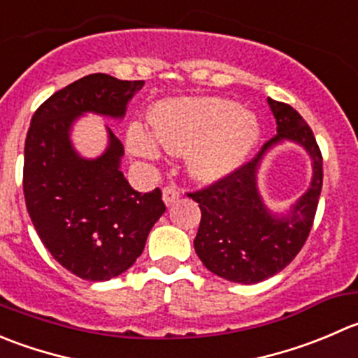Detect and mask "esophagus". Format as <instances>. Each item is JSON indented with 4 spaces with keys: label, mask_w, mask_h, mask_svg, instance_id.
Listing matches in <instances>:
<instances>
[{
    "label": "esophagus",
    "mask_w": 358,
    "mask_h": 358,
    "mask_svg": "<svg viewBox=\"0 0 358 358\" xmlns=\"http://www.w3.org/2000/svg\"><path fill=\"white\" fill-rule=\"evenodd\" d=\"M180 196H182V192H180L178 187H175V185H168V187H164V190H162V199H164V203L168 204V206L169 204L175 203Z\"/></svg>",
    "instance_id": "esophagus-1"
}]
</instances>
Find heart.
<instances>
[{
  "label": "heart",
  "instance_id": "1",
  "mask_svg": "<svg viewBox=\"0 0 358 358\" xmlns=\"http://www.w3.org/2000/svg\"><path fill=\"white\" fill-rule=\"evenodd\" d=\"M259 122L224 98H185L161 103L154 115V136L171 154H185L197 180H217L238 168L259 140ZM129 147L152 157L154 138L141 126L129 129Z\"/></svg>",
  "mask_w": 358,
  "mask_h": 358
}]
</instances>
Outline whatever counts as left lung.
Listing matches in <instances>:
<instances>
[{"instance_id": "left-lung-1", "label": "left lung", "mask_w": 358, "mask_h": 358, "mask_svg": "<svg viewBox=\"0 0 358 358\" xmlns=\"http://www.w3.org/2000/svg\"><path fill=\"white\" fill-rule=\"evenodd\" d=\"M269 106L278 134L234 171L196 192H187L201 208L196 253L211 273L245 285L271 278L296 259L313 227L324 180L320 147L306 120L287 103L269 99ZM283 139L307 148L314 161V180L287 217H275L263 206L255 180L266 148Z\"/></svg>"}]
</instances>
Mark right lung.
Instances as JSON below:
<instances>
[{
	"mask_svg": "<svg viewBox=\"0 0 358 358\" xmlns=\"http://www.w3.org/2000/svg\"><path fill=\"white\" fill-rule=\"evenodd\" d=\"M143 80L87 75L52 94L31 119L24 147L27 213L55 260L78 278L105 282L129 269L148 232L166 211L161 189L141 194L120 171L124 147L108 129L101 157L82 159L71 147L73 120L85 112L124 117Z\"/></svg>",
	"mask_w": 358,
	"mask_h": 358,
	"instance_id": "add662e5",
	"label": "right lung"
}]
</instances>
